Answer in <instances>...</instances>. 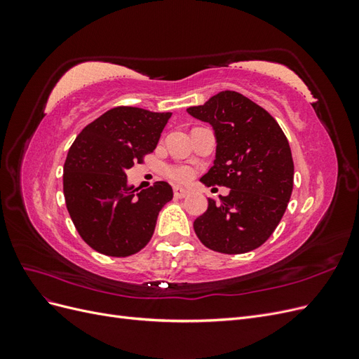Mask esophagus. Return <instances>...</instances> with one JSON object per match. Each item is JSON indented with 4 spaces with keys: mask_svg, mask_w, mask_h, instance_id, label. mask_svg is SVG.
I'll return each mask as SVG.
<instances>
[{
    "mask_svg": "<svg viewBox=\"0 0 359 359\" xmlns=\"http://www.w3.org/2000/svg\"><path fill=\"white\" fill-rule=\"evenodd\" d=\"M189 190L187 189H184V187H180V186H177V187H173V196H175L177 199H182V198H187L189 196Z\"/></svg>",
    "mask_w": 359,
    "mask_h": 359,
    "instance_id": "esophagus-1",
    "label": "esophagus"
}]
</instances>
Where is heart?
Returning <instances> with one entry per match:
<instances>
[{"mask_svg":"<svg viewBox=\"0 0 359 359\" xmlns=\"http://www.w3.org/2000/svg\"><path fill=\"white\" fill-rule=\"evenodd\" d=\"M166 175L175 182H187L193 178V169L184 165H172L166 169Z\"/></svg>","mask_w":359,"mask_h":359,"instance_id":"heart-1","label":"heart"}]
</instances>
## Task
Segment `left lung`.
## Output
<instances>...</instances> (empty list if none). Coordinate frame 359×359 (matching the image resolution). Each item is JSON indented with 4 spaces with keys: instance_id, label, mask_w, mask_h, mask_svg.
Here are the masks:
<instances>
[{
    "instance_id": "left-lung-1",
    "label": "left lung",
    "mask_w": 359,
    "mask_h": 359,
    "mask_svg": "<svg viewBox=\"0 0 359 359\" xmlns=\"http://www.w3.org/2000/svg\"><path fill=\"white\" fill-rule=\"evenodd\" d=\"M187 112L210 123L217 139L214 166L205 186L231 189L193 223L214 252L241 255L262 245L283 217L293 189L287 137L264 107L236 91H222Z\"/></svg>"
}]
</instances>
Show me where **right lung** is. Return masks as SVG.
I'll return each mask as SVG.
<instances>
[{"instance_id": "obj_1", "label": "right lung", "mask_w": 359, "mask_h": 359, "mask_svg": "<svg viewBox=\"0 0 359 359\" xmlns=\"http://www.w3.org/2000/svg\"><path fill=\"white\" fill-rule=\"evenodd\" d=\"M170 115L118 106L74 139L64 163V198L76 231L95 252L127 257L153 236L160 210L172 201V187L157 181L133 190L126 170L153 153Z\"/></svg>"}]
</instances>
